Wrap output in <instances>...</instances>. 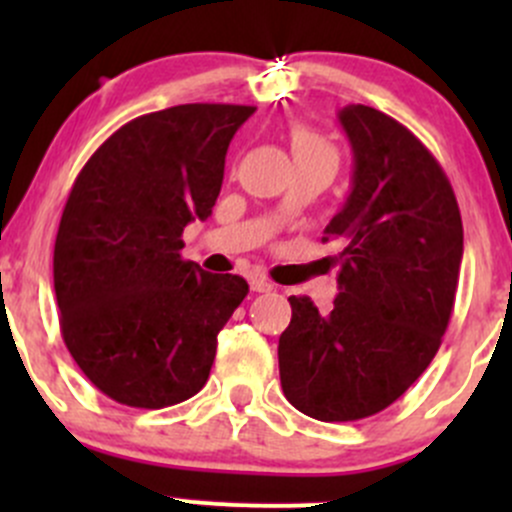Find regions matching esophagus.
Here are the masks:
<instances>
[{
  "label": "esophagus",
  "mask_w": 512,
  "mask_h": 512,
  "mask_svg": "<svg viewBox=\"0 0 512 512\" xmlns=\"http://www.w3.org/2000/svg\"><path fill=\"white\" fill-rule=\"evenodd\" d=\"M250 289H252V292H270L272 282L267 280V277H262V275H252L250 277Z\"/></svg>",
  "instance_id": "obj_1"
}]
</instances>
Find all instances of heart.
<instances>
[{"mask_svg": "<svg viewBox=\"0 0 512 512\" xmlns=\"http://www.w3.org/2000/svg\"><path fill=\"white\" fill-rule=\"evenodd\" d=\"M289 148H292L294 160H307V158H327L334 160V148L329 146V141L324 136H319L314 128L297 126L289 128Z\"/></svg>", "mask_w": 512, "mask_h": 512, "instance_id": "heart-1", "label": "heart"}]
</instances>
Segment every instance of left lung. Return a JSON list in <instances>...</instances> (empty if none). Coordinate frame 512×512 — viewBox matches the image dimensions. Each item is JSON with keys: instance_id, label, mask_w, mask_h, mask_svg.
<instances>
[{"instance_id": "1", "label": "left lung", "mask_w": 512, "mask_h": 512, "mask_svg": "<svg viewBox=\"0 0 512 512\" xmlns=\"http://www.w3.org/2000/svg\"><path fill=\"white\" fill-rule=\"evenodd\" d=\"M339 123L354 153L352 193L324 242L342 240L329 312L289 297L280 381L317 421H359L394 404L441 347L463 260V223L446 173L386 113L352 103Z\"/></svg>"}]
</instances>
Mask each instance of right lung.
I'll return each mask as SVG.
<instances>
[{
    "instance_id": "1",
    "label": "right lung",
    "mask_w": 512,
    "mask_h": 512,
    "mask_svg": "<svg viewBox=\"0 0 512 512\" xmlns=\"http://www.w3.org/2000/svg\"><path fill=\"white\" fill-rule=\"evenodd\" d=\"M255 106L183 103L118 128L81 168L54 245L61 334L98 391L163 409L205 386L218 334L245 294L237 275L180 257L208 220L225 153Z\"/></svg>"
}]
</instances>
